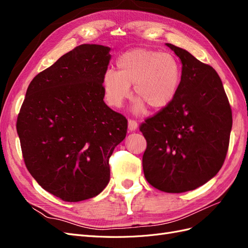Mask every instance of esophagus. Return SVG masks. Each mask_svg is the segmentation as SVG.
Here are the masks:
<instances>
[{
	"label": "esophagus",
	"mask_w": 248,
	"mask_h": 248,
	"mask_svg": "<svg viewBox=\"0 0 248 248\" xmlns=\"http://www.w3.org/2000/svg\"><path fill=\"white\" fill-rule=\"evenodd\" d=\"M138 126H139V124H138V122L136 121V120H133V119H129L128 120V129L130 131L136 130L138 128Z\"/></svg>",
	"instance_id": "esophagus-1"
}]
</instances>
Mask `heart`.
Instances as JSON below:
<instances>
[{
	"mask_svg": "<svg viewBox=\"0 0 248 248\" xmlns=\"http://www.w3.org/2000/svg\"><path fill=\"white\" fill-rule=\"evenodd\" d=\"M118 71L109 68L103 76V90L111 107L120 108L132 94L137 98L134 110L141 112L146 106L160 109L174 98L181 81V67L170 52L136 48L120 56Z\"/></svg>",
	"mask_w": 248,
	"mask_h": 248,
	"instance_id": "1",
	"label": "heart"
}]
</instances>
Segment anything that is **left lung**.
Instances as JSON below:
<instances>
[{"instance_id": "obj_1", "label": "left lung", "mask_w": 248, "mask_h": 248, "mask_svg": "<svg viewBox=\"0 0 248 248\" xmlns=\"http://www.w3.org/2000/svg\"><path fill=\"white\" fill-rule=\"evenodd\" d=\"M182 62L178 91L167 107L140 125L147 140L142 170L164 192L198 188L221 169L229 149L232 108L221 79L208 64L167 43Z\"/></svg>"}]
</instances>
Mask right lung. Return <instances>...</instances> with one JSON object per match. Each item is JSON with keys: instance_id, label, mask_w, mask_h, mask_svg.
Segmentation results:
<instances>
[{"instance_id": "1", "label": "right lung", "mask_w": 248, "mask_h": 248, "mask_svg": "<svg viewBox=\"0 0 248 248\" xmlns=\"http://www.w3.org/2000/svg\"><path fill=\"white\" fill-rule=\"evenodd\" d=\"M109 47L81 44L29 85L16 130L30 174L64 202L99 194L109 181V157L127 119L103 101Z\"/></svg>"}]
</instances>
